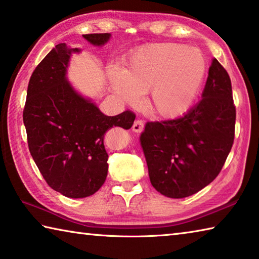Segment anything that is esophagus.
Segmentation results:
<instances>
[{
    "label": "esophagus",
    "mask_w": 259,
    "mask_h": 259,
    "mask_svg": "<svg viewBox=\"0 0 259 259\" xmlns=\"http://www.w3.org/2000/svg\"><path fill=\"white\" fill-rule=\"evenodd\" d=\"M144 130V122L142 120H136L133 125V131L137 134H140Z\"/></svg>",
    "instance_id": "1"
}]
</instances>
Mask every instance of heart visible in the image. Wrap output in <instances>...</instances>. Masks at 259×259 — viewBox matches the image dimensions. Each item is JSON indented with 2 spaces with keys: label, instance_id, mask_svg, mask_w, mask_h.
<instances>
[{
  "label": "heart",
  "instance_id": "b5f03b06",
  "mask_svg": "<svg viewBox=\"0 0 259 259\" xmlns=\"http://www.w3.org/2000/svg\"><path fill=\"white\" fill-rule=\"evenodd\" d=\"M205 59L196 48L159 43L139 48L125 60L124 69L112 67L109 81L122 102L135 105L148 96L152 112L165 119L185 114L194 104L205 76Z\"/></svg>",
  "mask_w": 259,
  "mask_h": 259
}]
</instances>
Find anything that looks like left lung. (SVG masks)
<instances>
[{"label": "left lung", "instance_id": "8db88e82", "mask_svg": "<svg viewBox=\"0 0 259 259\" xmlns=\"http://www.w3.org/2000/svg\"><path fill=\"white\" fill-rule=\"evenodd\" d=\"M234 128L231 78L213 58L202 99L177 119L147 122L140 135L153 187L182 199L209 185L231 152Z\"/></svg>", "mask_w": 259, "mask_h": 259}]
</instances>
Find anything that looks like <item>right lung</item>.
Listing matches in <instances>:
<instances>
[{
  "mask_svg": "<svg viewBox=\"0 0 259 259\" xmlns=\"http://www.w3.org/2000/svg\"><path fill=\"white\" fill-rule=\"evenodd\" d=\"M83 37L103 47L111 34ZM78 52L59 43L45 57L30 76L23 114L30 155L43 178L72 199L87 198L103 186L108 171L104 136L113 126L130 129L136 117L129 111L105 115L74 89L66 74L72 54Z\"/></svg>",
  "mask_w": 259,
  "mask_h": 259,
  "instance_id": "right-lung-1",
  "label": "right lung"
}]
</instances>
